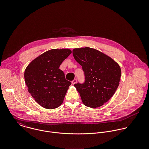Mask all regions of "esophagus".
I'll use <instances>...</instances> for the list:
<instances>
[{
  "instance_id": "1",
  "label": "esophagus",
  "mask_w": 149,
  "mask_h": 149,
  "mask_svg": "<svg viewBox=\"0 0 149 149\" xmlns=\"http://www.w3.org/2000/svg\"><path fill=\"white\" fill-rule=\"evenodd\" d=\"M76 83H77V80H76V79H74V80L72 81V83L73 85L75 84Z\"/></svg>"
}]
</instances>
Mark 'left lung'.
<instances>
[{"label": "left lung", "instance_id": "obj_1", "mask_svg": "<svg viewBox=\"0 0 149 149\" xmlns=\"http://www.w3.org/2000/svg\"><path fill=\"white\" fill-rule=\"evenodd\" d=\"M73 56L85 73V83L74 84L83 103L90 108L104 105L119 84V65L106 54L89 47L74 49Z\"/></svg>", "mask_w": 149, "mask_h": 149}]
</instances>
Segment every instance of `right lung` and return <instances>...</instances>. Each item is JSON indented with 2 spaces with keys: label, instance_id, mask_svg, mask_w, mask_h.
<instances>
[{
  "label": "right lung",
  "instance_id": "obj_1",
  "mask_svg": "<svg viewBox=\"0 0 149 149\" xmlns=\"http://www.w3.org/2000/svg\"><path fill=\"white\" fill-rule=\"evenodd\" d=\"M71 53L69 49L49 50L33 60L24 70L29 92L45 108H56L63 103L71 83L59 67Z\"/></svg>",
  "mask_w": 149,
  "mask_h": 149
}]
</instances>
